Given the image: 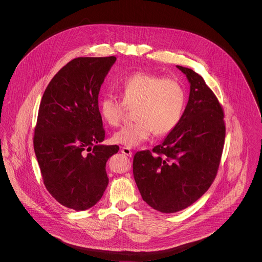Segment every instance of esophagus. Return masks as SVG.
<instances>
[{"mask_svg":"<svg viewBox=\"0 0 262 262\" xmlns=\"http://www.w3.org/2000/svg\"><path fill=\"white\" fill-rule=\"evenodd\" d=\"M121 151H122L123 154H125V155H127V156H129V157H131L132 154H133L132 151H131V149H130L129 147H122Z\"/></svg>","mask_w":262,"mask_h":262,"instance_id":"esophagus-1","label":"esophagus"}]
</instances>
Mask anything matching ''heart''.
<instances>
[{
	"label": "heart",
	"mask_w": 262,
	"mask_h": 262,
	"mask_svg": "<svg viewBox=\"0 0 262 262\" xmlns=\"http://www.w3.org/2000/svg\"><path fill=\"white\" fill-rule=\"evenodd\" d=\"M122 101L107 95L99 103L102 118L111 126L124 119L126 107L134 108L133 123L123 126L113 135V141L126 147H136L154 132L169 134L179 124L186 103V92L176 77H163L148 72H137L118 84Z\"/></svg>",
	"instance_id": "heart-1"
}]
</instances>
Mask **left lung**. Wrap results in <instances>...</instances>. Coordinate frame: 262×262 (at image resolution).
I'll use <instances>...</instances> for the list:
<instances>
[{"instance_id":"1","label":"left lung","mask_w":262,"mask_h":262,"mask_svg":"<svg viewBox=\"0 0 262 262\" xmlns=\"http://www.w3.org/2000/svg\"><path fill=\"white\" fill-rule=\"evenodd\" d=\"M190 83L178 126L153 149L138 151L133 174L142 199L161 213H176L198 201L213 184L224 148V111L204 78L177 66Z\"/></svg>"}]
</instances>
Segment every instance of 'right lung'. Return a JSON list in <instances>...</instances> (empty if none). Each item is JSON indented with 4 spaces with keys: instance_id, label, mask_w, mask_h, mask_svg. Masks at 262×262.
Listing matches in <instances>:
<instances>
[{
    "instance_id": "right-lung-1",
    "label": "right lung",
    "mask_w": 262,
    "mask_h": 262,
    "mask_svg": "<svg viewBox=\"0 0 262 262\" xmlns=\"http://www.w3.org/2000/svg\"><path fill=\"white\" fill-rule=\"evenodd\" d=\"M115 56L77 57L48 83L38 111L33 145L42 180L62 206L83 211L102 198L109 179L106 162L117 145L105 139L99 93Z\"/></svg>"
}]
</instances>
